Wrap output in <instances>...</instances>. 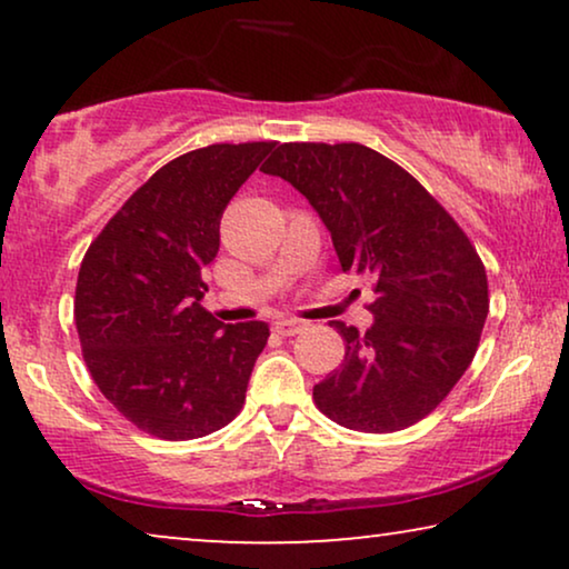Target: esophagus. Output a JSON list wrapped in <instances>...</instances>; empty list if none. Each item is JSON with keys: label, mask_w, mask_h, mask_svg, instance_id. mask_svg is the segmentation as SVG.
I'll list each match as a JSON object with an SVG mask.
<instances>
[{"label": "esophagus", "mask_w": 569, "mask_h": 569, "mask_svg": "<svg viewBox=\"0 0 569 569\" xmlns=\"http://www.w3.org/2000/svg\"><path fill=\"white\" fill-rule=\"evenodd\" d=\"M306 329V323L298 321V318H282V321L274 323V331L279 337H295V333H300Z\"/></svg>", "instance_id": "obj_1"}]
</instances>
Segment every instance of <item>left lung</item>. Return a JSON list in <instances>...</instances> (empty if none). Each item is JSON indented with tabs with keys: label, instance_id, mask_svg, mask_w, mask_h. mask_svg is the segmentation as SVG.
<instances>
[{
	"label": "left lung",
	"instance_id": "1",
	"mask_svg": "<svg viewBox=\"0 0 569 569\" xmlns=\"http://www.w3.org/2000/svg\"><path fill=\"white\" fill-rule=\"evenodd\" d=\"M310 201L339 263L376 279L368 331L333 321L345 362L316 407L357 432H396L446 399L477 355L489 313L477 248L401 166L357 142H287L261 166Z\"/></svg>",
	"mask_w": 569,
	"mask_h": 569
}]
</instances>
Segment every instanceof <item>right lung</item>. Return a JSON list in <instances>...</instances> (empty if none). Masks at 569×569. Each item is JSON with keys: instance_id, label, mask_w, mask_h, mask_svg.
Returning a JSON list of instances; mask_svg holds the SVG:
<instances>
[{"instance_id": "1", "label": "right lung", "mask_w": 569, "mask_h": 569, "mask_svg": "<svg viewBox=\"0 0 569 569\" xmlns=\"http://www.w3.org/2000/svg\"><path fill=\"white\" fill-rule=\"evenodd\" d=\"M277 142L209 144L162 166L84 253L74 292L82 357L100 393L139 430L193 440L243 409L269 326L201 308L220 220Z\"/></svg>"}]
</instances>
